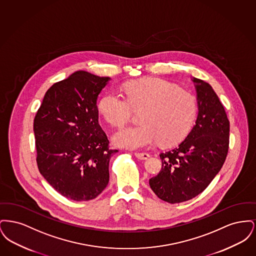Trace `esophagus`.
I'll return each mask as SVG.
<instances>
[{
  "label": "esophagus",
  "mask_w": 256,
  "mask_h": 256,
  "mask_svg": "<svg viewBox=\"0 0 256 256\" xmlns=\"http://www.w3.org/2000/svg\"><path fill=\"white\" fill-rule=\"evenodd\" d=\"M135 156L138 159H141V160H145L150 158V154L148 152H135L134 154Z\"/></svg>",
  "instance_id": "1"
}]
</instances>
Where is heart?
<instances>
[{
  "label": "heart",
  "mask_w": 256,
  "mask_h": 256,
  "mask_svg": "<svg viewBox=\"0 0 256 256\" xmlns=\"http://www.w3.org/2000/svg\"><path fill=\"white\" fill-rule=\"evenodd\" d=\"M122 95L116 91L104 94L98 104L104 119L114 128L130 120L132 110L142 111L141 126H128L113 135L117 146L139 150L158 141L172 146L190 132L196 114V102L190 92L156 78L128 84Z\"/></svg>",
  "instance_id": "heart-1"
}]
</instances>
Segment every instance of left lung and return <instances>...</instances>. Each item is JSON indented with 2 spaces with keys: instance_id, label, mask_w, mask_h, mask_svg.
I'll use <instances>...</instances> for the list:
<instances>
[{
  "instance_id": "8db88e82",
  "label": "left lung",
  "mask_w": 256,
  "mask_h": 256,
  "mask_svg": "<svg viewBox=\"0 0 256 256\" xmlns=\"http://www.w3.org/2000/svg\"><path fill=\"white\" fill-rule=\"evenodd\" d=\"M198 100L196 124L182 142L160 154L162 168L150 180L154 194L169 204L200 194L222 169L230 145V121L213 88L193 78Z\"/></svg>"
}]
</instances>
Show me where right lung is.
<instances>
[{
    "mask_svg": "<svg viewBox=\"0 0 256 256\" xmlns=\"http://www.w3.org/2000/svg\"><path fill=\"white\" fill-rule=\"evenodd\" d=\"M110 78L76 71L50 86L34 122L37 166L60 194L76 202L100 195L110 182V150L97 98Z\"/></svg>",
    "mask_w": 256,
    "mask_h": 256,
    "instance_id": "1",
    "label": "right lung"
}]
</instances>
